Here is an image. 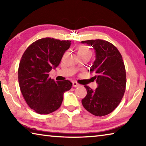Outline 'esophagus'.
Listing matches in <instances>:
<instances>
[{"label":"esophagus","mask_w":146,"mask_h":146,"mask_svg":"<svg viewBox=\"0 0 146 146\" xmlns=\"http://www.w3.org/2000/svg\"><path fill=\"white\" fill-rule=\"evenodd\" d=\"M72 84H73V87H75V88H76V87H78V86H80V85H79L78 84L77 82H72Z\"/></svg>","instance_id":"esophagus-1"}]
</instances>
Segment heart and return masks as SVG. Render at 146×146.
<instances>
[{"instance_id":"heart-1","label":"heart","mask_w":146,"mask_h":146,"mask_svg":"<svg viewBox=\"0 0 146 146\" xmlns=\"http://www.w3.org/2000/svg\"><path fill=\"white\" fill-rule=\"evenodd\" d=\"M78 54H91V51L88 47L80 46L78 49Z\"/></svg>"}]
</instances>
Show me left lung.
<instances>
[{
	"label": "left lung",
	"instance_id": "1",
	"mask_svg": "<svg viewBox=\"0 0 146 146\" xmlns=\"http://www.w3.org/2000/svg\"><path fill=\"white\" fill-rule=\"evenodd\" d=\"M81 43L95 49L96 58L90 71L95 74L94 78L98 84L95 90L84 86L87 95L82 104L93 115L105 116L117 107L125 93L126 74L122 56L118 49L108 41L97 39Z\"/></svg>",
	"mask_w": 146,
	"mask_h": 146
}]
</instances>
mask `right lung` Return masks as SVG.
Segmentation results:
<instances>
[{
  "instance_id": "1",
  "label": "right lung",
  "mask_w": 146,
  "mask_h": 146,
  "mask_svg": "<svg viewBox=\"0 0 146 146\" xmlns=\"http://www.w3.org/2000/svg\"><path fill=\"white\" fill-rule=\"evenodd\" d=\"M71 40L44 38L32 43L24 51L19 64L20 89L29 107L36 113L46 115L60 108L65 91L70 90V80L55 81L49 73L60 64Z\"/></svg>"
}]
</instances>
